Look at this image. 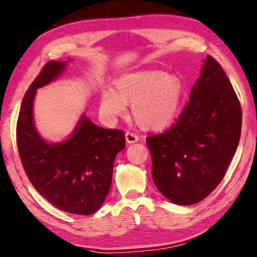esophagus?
I'll use <instances>...</instances> for the list:
<instances>
[{"mask_svg": "<svg viewBox=\"0 0 257 257\" xmlns=\"http://www.w3.org/2000/svg\"><path fill=\"white\" fill-rule=\"evenodd\" d=\"M125 139L127 143H134L139 141V136L133 132H126L125 133Z\"/></svg>", "mask_w": 257, "mask_h": 257, "instance_id": "34e87169", "label": "esophagus"}]
</instances>
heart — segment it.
<instances>
[{
    "label": "heart",
    "mask_w": 257,
    "mask_h": 257,
    "mask_svg": "<svg viewBox=\"0 0 257 257\" xmlns=\"http://www.w3.org/2000/svg\"><path fill=\"white\" fill-rule=\"evenodd\" d=\"M117 93L106 88L101 91V110L109 118L123 116L126 101H131L133 116L147 128H163L176 116L183 96V83L177 75L163 71H140L116 81Z\"/></svg>",
    "instance_id": "b5f03b06"
}]
</instances>
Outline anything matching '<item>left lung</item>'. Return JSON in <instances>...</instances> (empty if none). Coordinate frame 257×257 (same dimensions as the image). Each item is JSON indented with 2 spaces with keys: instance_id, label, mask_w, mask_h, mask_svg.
<instances>
[{
  "instance_id": "obj_1",
  "label": "left lung",
  "mask_w": 257,
  "mask_h": 257,
  "mask_svg": "<svg viewBox=\"0 0 257 257\" xmlns=\"http://www.w3.org/2000/svg\"><path fill=\"white\" fill-rule=\"evenodd\" d=\"M240 132V102L221 65L208 55L176 123L147 138L157 188L179 205L205 199L226 175Z\"/></svg>"
}]
</instances>
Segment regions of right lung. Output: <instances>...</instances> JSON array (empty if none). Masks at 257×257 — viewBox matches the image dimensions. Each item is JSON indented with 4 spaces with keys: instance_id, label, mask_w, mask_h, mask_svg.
Here are the masks:
<instances>
[{
    "instance_id": "obj_1",
    "label": "right lung",
    "mask_w": 257,
    "mask_h": 257,
    "mask_svg": "<svg viewBox=\"0 0 257 257\" xmlns=\"http://www.w3.org/2000/svg\"><path fill=\"white\" fill-rule=\"evenodd\" d=\"M65 62L49 61L22 99L17 123V146L29 181L48 202L62 211L92 214L109 193L116 155L125 148L120 130L102 128L83 116L70 139L49 145L34 125L36 89L64 70Z\"/></svg>"
}]
</instances>
